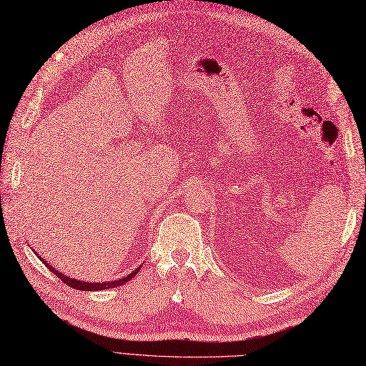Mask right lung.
<instances>
[{
  "instance_id": "1",
  "label": "right lung",
  "mask_w": 366,
  "mask_h": 366,
  "mask_svg": "<svg viewBox=\"0 0 366 366\" xmlns=\"http://www.w3.org/2000/svg\"><path fill=\"white\" fill-rule=\"evenodd\" d=\"M41 261L47 265V267L58 276V278L61 280V281H64L65 284L67 285H70L71 289H76V290H82V292H94V290H105V289H113V287H119V285H124L125 282H128L129 280H132L134 278V276L137 274V272H139V269H136L134 272L132 273H129L128 276H125L124 280H117V281H112V282H84V281H76V280H73V278H69V276H65V274H62V273H59L58 270H54L51 265H49L46 261H44L42 258H41Z\"/></svg>"
}]
</instances>
